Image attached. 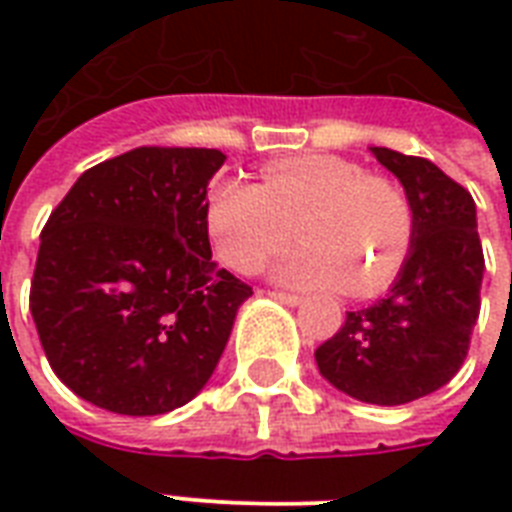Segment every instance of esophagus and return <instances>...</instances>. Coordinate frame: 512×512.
Returning a JSON list of instances; mask_svg holds the SVG:
<instances>
[{"label":"esophagus","instance_id":"obj_1","mask_svg":"<svg viewBox=\"0 0 512 512\" xmlns=\"http://www.w3.org/2000/svg\"><path fill=\"white\" fill-rule=\"evenodd\" d=\"M268 295H271L273 300H279V303H287V305L303 303V297H300V295H292V292H279V289H271Z\"/></svg>","mask_w":512,"mask_h":512}]
</instances>
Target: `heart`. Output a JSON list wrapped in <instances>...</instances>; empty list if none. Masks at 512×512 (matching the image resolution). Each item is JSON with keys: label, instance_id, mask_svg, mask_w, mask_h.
<instances>
[{"label": "heart", "instance_id": "obj_1", "mask_svg": "<svg viewBox=\"0 0 512 512\" xmlns=\"http://www.w3.org/2000/svg\"><path fill=\"white\" fill-rule=\"evenodd\" d=\"M295 223L305 247L276 265V279L295 287L377 295L401 273L414 244L404 185L335 154L273 159L260 185L220 180L204 209L217 257L247 276L287 247Z\"/></svg>", "mask_w": 512, "mask_h": 512}]
</instances>
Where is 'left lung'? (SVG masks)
<instances>
[{"label":"left lung","mask_w":512,"mask_h":512,"mask_svg":"<svg viewBox=\"0 0 512 512\" xmlns=\"http://www.w3.org/2000/svg\"><path fill=\"white\" fill-rule=\"evenodd\" d=\"M414 207V244L396 284L316 348L319 372L366 404H409L460 372L481 311L484 249L468 188L422 156L372 148Z\"/></svg>","instance_id":"left-lung-1"}]
</instances>
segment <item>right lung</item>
Instances as JSON below:
<instances>
[{
  "label": "right lung",
  "instance_id": "1",
  "mask_svg": "<svg viewBox=\"0 0 512 512\" xmlns=\"http://www.w3.org/2000/svg\"><path fill=\"white\" fill-rule=\"evenodd\" d=\"M215 148L140 146L84 172L42 228L28 308L52 372L114 414L188 404L252 287L212 260Z\"/></svg>",
  "mask_w": 512,
  "mask_h": 512
}]
</instances>
